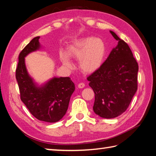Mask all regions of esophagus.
Instances as JSON below:
<instances>
[{
  "instance_id": "34e87169",
  "label": "esophagus",
  "mask_w": 156,
  "mask_h": 156,
  "mask_svg": "<svg viewBox=\"0 0 156 156\" xmlns=\"http://www.w3.org/2000/svg\"><path fill=\"white\" fill-rule=\"evenodd\" d=\"M84 87V84L83 83H79V84H78V87L80 88V89L83 88Z\"/></svg>"
}]
</instances>
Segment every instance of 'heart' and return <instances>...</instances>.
<instances>
[{
	"mask_svg": "<svg viewBox=\"0 0 156 156\" xmlns=\"http://www.w3.org/2000/svg\"><path fill=\"white\" fill-rule=\"evenodd\" d=\"M106 45L100 38L93 37L84 38L78 41L69 48L71 56L80 60V69L85 73H93L98 69L106 55ZM60 59L65 67L73 69V64L65 53L60 54Z\"/></svg>",
	"mask_w": 156,
	"mask_h": 156,
	"instance_id": "1",
	"label": "heart"
}]
</instances>
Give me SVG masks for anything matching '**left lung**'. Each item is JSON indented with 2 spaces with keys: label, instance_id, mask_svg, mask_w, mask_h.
I'll list each match as a JSON object with an SVG mask.
<instances>
[{
  "label": "left lung",
  "instance_id": "obj_1",
  "mask_svg": "<svg viewBox=\"0 0 156 156\" xmlns=\"http://www.w3.org/2000/svg\"><path fill=\"white\" fill-rule=\"evenodd\" d=\"M118 45L112 49L98 69L88 76L89 85L95 94L93 109L104 118L122 114L138 89V65L125 41L110 31Z\"/></svg>",
  "mask_w": 156,
  "mask_h": 156
}]
</instances>
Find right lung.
Returning a JSON list of instances; mask_svg holds the SVG:
<instances>
[{"label": "right lung", "instance_id": "1", "mask_svg": "<svg viewBox=\"0 0 156 156\" xmlns=\"http://www.w3.org/2000/svg\"><path fill=\"white\" fill-rule=\"evenodd\" d=\"M39 38H34L20 53L16 78L20 99L31 114L39 120L56 122L67 112L75 85L69 77L54 78L41 86L34 83L26 69L25 57L39 49Z\"/></svg>", "mask_w": 156, "mask_h": 156}]
</instances>
